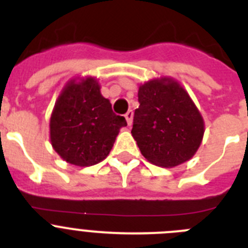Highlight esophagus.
Returning <instances> with one entry per match:
<instances>
[{
	"label": "esophagus",
	"mask_w": 248,
	"mask_h": 248,
	"mask_svg": "<svg viewBox=\"0 0 248 248\" xmlns=\"http://www.w3.org/2000/svg\"><path fill=\"white\" fill-rule=\"evenodd\" d=\"M133 117H134V113H133V110L126 111L125 119H126V123H128V125H131V123H133Z\"/></svg>",
	"instance_id": "34e87169"
}]
</instances>
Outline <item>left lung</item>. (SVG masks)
<instances>
[{"instance_id": "1", "label": "left lung", "mask_w": 248, "mask_h": 248, "mask_svg": "<svg viewBox=\"0 0 248 248\" xmlns=\"http://www.w3.org/2000/svg\"><path fill=\"white\" fill-rule=\"evenodd\" d=\"M131 134L151 164L174 168L191 159L202 141L205 124L187 92L171 78L139 87Z\"/></svg>"}]
</instances>
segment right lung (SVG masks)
<instances>
[{
    "label": "right lung",
    "mask_w": 248,
    "mask_h": 248,
    "mask_svg": "<svg viewBox=\"0 0 248 248\" xmlns=\"http://www.w3.org/2000/svg\"><path fill=\"white\" fill-rule=\"evenodd\" d=\"M124 117L114 114L95 78L67 83L50 115V143L57 154L77 166H92L108 156Z\"/></svg>",
    "instance_id": "right-lung-1"
}]
</instances>
